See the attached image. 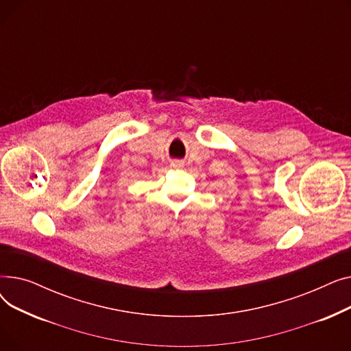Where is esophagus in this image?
Instances as JSON below:
<instances>
[{"instance_id": "esophagus-1", "label": "esophagus", "mask_w": 351, "mask_h": 351, "mask_svg": "<svg viewBox=\"0 0 351 351\" xmlns=\"http://www.w3.org/2000/svg\"><path fill=\"white\" fill-rule=\"evenodd\" d=\"M171 166H172V168H175V169H180V168H183V162H180V160H173V162L171 163Z\"/></svg>"}]
</instances>
